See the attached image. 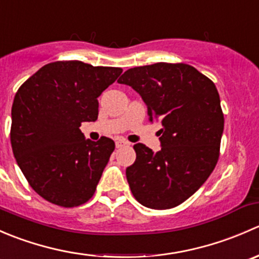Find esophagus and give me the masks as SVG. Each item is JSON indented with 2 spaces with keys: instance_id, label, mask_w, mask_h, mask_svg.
I'll return each mask as SVG.
<instances>
[{
  "instance_id": "34e87169",
  "label": "esophagus",
  "mask_w": 259,
  "mask_h": 259,
  "mask_svg": "<svg viewBox=\"0 0 259 259\" xmlns=\"http://www.w3.org/2000/svg\"><path fill=\"white\" fill-rule=\"evenodd\" d=\"M115 145H116L117 149H120V148H124V146H126L127 143L124 142V140H117V142L115 143Z\"/></svg>"
}]
</instances>
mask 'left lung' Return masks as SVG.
I'll return each mask as SVG.
<instances>
[{"instance_id": "left-lung-1", "label": "left lung", "mask_w": 259, "mask_h": 259, "mask_svg": "<svg viewBox=\"0 0 259 259\" xmlns=\"http://www.w3.org/2000/svg\"><path fill=\"white\" fill-rule=\"evenodd\" d=\"M117 82L139 93L149 121L161 125V150L134 145L137 159L126 168L133 195L151 209L182 204L204 184L219 158L224 116L215 85L183 62L133 67Z\"/></svg>"}]
</instances>
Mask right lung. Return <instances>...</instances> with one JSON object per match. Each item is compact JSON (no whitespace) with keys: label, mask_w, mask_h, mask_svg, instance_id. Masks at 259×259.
Instances as JSON below:
<instances>
[{"label":"right lung","mask_w":259,"mask_h":259,"mask_svg":"<svg viewBox=\"0 0 259 259\" xmlns=\"http://www.w3.org/2000/svg\"><path fill=\"white\" fill-rule=\"evenodd\" d=\"M121 72L77 60L50 62L17 90L12 151L31 188L52 204L79 207L95 193L115 143L85 139L80 126L98 119V98Z\"/></svg>","instance_id":"1"}]
</instances>
